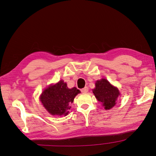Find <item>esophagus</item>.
<instances>
[{"label": "esophagus", "instance_id": "esophagus-1", "mask_svg": "<svg viewBox=\"0 0 156 156\" xmlns=\"http://www.w3.org/2000/svg\"><path fill=\"white\" fill-rule=\"evenodd\" d=\"M88 90H89V88H88L87 87H85L84 88H83V89H81V91L83 93H87V92H88Z\"/></svg>", "mask_w": 156, "mask_h": 156}]
</instances>
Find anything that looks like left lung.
<instances>
[{
    "instance_id": "obj_1",
    "label": "left lung",
    "mask_w": 156,
    "mask_h": 156,
    "mask_svg": "<svg viewBox=\"0 0 156 156\" xmlns=\"http://www.w3.org/2000/svg\"><path fill=\"white\" fill-rule=\"evenodd\" d=\"M93 93L106 110L112 108L115 105L116 100L120 95L117 88L113 87L104 78L96 82L95 88L93 90Z\"/></svg>"
}]
</instances>
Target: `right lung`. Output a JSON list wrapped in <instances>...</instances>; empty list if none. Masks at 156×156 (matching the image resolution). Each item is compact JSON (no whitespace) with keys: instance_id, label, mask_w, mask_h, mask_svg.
Instances as JSON below:
<instances>
[{"instance_id":"1","label":"right lung","mask_w":156,"mask_h":156,"mask_svg":"<svg viewBox=\"0 0 156 156\" xmlns=\"http://www.w3.org/2000/svg\"><path fill=\"white\" fill-rule=\"evenodd\" d=\"M80 90L73 87L69 89L63 80H60L55 85L45 89L40 97V100L48 112L52 115H67L70 109L69 104L72 103Z\"/></svg>"}]
</instances>
